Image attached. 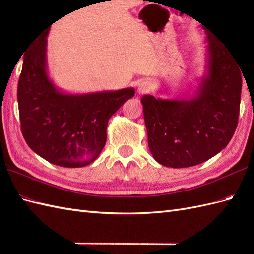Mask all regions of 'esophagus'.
I'll return each mask as SVG.
<instances>
[{"instance_id":"esophagus-1","label":"esophagus","mask_w":254,"mask_h":254,"mask_svg":"<svg viewBox=\"0 0 254 254\" xmlns=\"http://www.w3.org/2000/svg\"><path fill=\"white\" fill-rule=\"evenodd\" d=\"M150 90H152V86H150L148 82H143L138 85V94H147Z\"/></svg>"}]
</instances>
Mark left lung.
<instances>
[{
  "label": "left lung",
  "instance_id": "8db88e82",
  "mask_svg": "<svg viewBox=\"0 0 254 254\" xmlns=\"http://www.w3.org/2000/svg\"><path fill=\"white\" fill-rule=\"evenodd\" d=\"M206 72L191 98L141 99L148 147L163 166L202 164L227 146L236 131L242 72L216 36L206 31Z\"/></svg>",
  "mask_w": 254,
  "mask_h": 254
}]
</instances>
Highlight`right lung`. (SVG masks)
<instances>
[{"label": "right lung", "instance_id": "obj_1", "mask_svg": "<svg viewBox=\"0 0 254 254\" xmlns=\"http://www.w3.org/2000/svg\"><path fill=\"white\" fill-rule=\"evenodd\" d=\"M50 29V27H49ZM45 30L24 55L17 101L21 133L49 163L78 168L93 163L107 141L110 117L134 96V88L66 94L49 78Z\"/></svg>", "mask_w": 254, "mask_h": 254}]
</instances>
